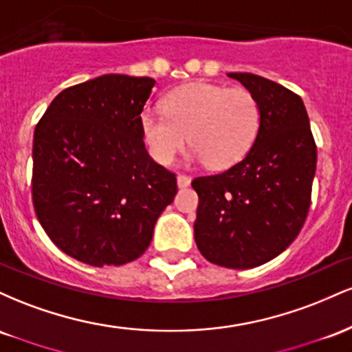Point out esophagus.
Returning <instances> with one entry per match:
<instances>
[{"mask_svg": "<svg viewBox=\"0 0 352 352\" xmlns=\"http://www.w3.org/2000/svg\"><path fill=\"white\" fill-rule=\"evenodd\" d=\"M190 182H192V179H190V177H187V175H184V173H180V175H177V185H179L180 188L188 187Z\"/></svg>", "mask_w": 352, "mask_h": 352, "instance_id": "obj_1", "label": "esophagus"}]
</instances>
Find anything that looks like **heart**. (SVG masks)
<instances>
[{
	"label": "heart",
	"instance_id": "b5f03b06",
	"mask_svg": "<svg viewBox=\"0 0 352 352\" xmlns=\"http://www.w3.org/2000/svg\"><path fill=\"white\" fill-rule=\"evenodd\" d=\"M164 112L144 111L140 129L148 152L162 165L192 145L190 162L227 168L243 159L260 129V106L248 89L190 84L164 99Z\"/></svg>",
	"mask_w": 352,
	"mask_h": 352
}]
</instances>
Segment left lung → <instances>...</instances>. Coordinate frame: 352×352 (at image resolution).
Masks as SVG:
<instances>
[{"instance_id":"8db88e82","label":"left lung","mask_w":352,"mask_h":352,"mask_svg":"<svg viewBox=\"0 0 352 352\" xmlns=\"http://www.w3.org/2000/svg\"><path fill=\"white\" fill-rule=\"evenodd\" d=\"M256 99L260 129L240 162L197 177L195 243L225 268H254L285 252L298 236L311 204L316 145L302 99L281 84L228 72Z\"/></svg>"}]
</instances>
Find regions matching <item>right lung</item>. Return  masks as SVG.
Segmentation results:
<instances>
[{
    "label": "right lung",
    "mask_w": 352,
    "mask_h": 352,
    "mask_svg": "<svg viewBox=\"0 0 352 352\" xmlns=\"http://www.w3.org/2000/svg\"><path fill=\"white\" fill-rule=\"evenodd\" d=\"M153 86L99 76L59 92L36 125V215L52 243L86 265L137 260L175 199V175L148 155L140 129Z\"/></svg>",
    "instance_id": "obj_1"
}]
</instances>
